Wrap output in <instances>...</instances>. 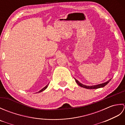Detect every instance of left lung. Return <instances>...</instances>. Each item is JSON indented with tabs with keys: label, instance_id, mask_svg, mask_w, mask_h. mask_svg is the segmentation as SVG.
<instances>
[{
	"label": "left lung",
	"instance_id": "1",
	"mask_svg": "<svg viewBox=\"0 0 125 125\" xmlns=\"http://www.w3.org/2000/svg\"><path fill=\"white\" fill-rule=\"evenodd\" d=\"M111 80V79H109V80H108V81L105 82V83H102V84H98V85H95L87 86V85H84L83 84H82L78 81L76 79H75V81H76V83H77V84L78 85H79V86L82 87H84V88L87 89H95L100 88V87H104L105 85H106L110 82Z\"/></svg>",
	"mask_w": 125,
	"mask_h": 125
}]
</instances>
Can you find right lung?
I'll return each instance as SVG.
<instances>
[{
    "instance_id": "1",
    "label": "right lung",
    "mask_w": 125,
    "mask_h": 125,
    "mask_svg": "<svg viewBox=\"0 0 125 125\" xmlns=\"http://www.w3.org/2000/svg\"><path fill=\"white\" fill-rule=\"evenodd\" d=\"M48 84H47V85L45 86V87H44L43 89H42L41 90H40V91L38 92H42V91H43L44 90H46L47 88V87H48Z\"/></svg>"
}]
</instances>
